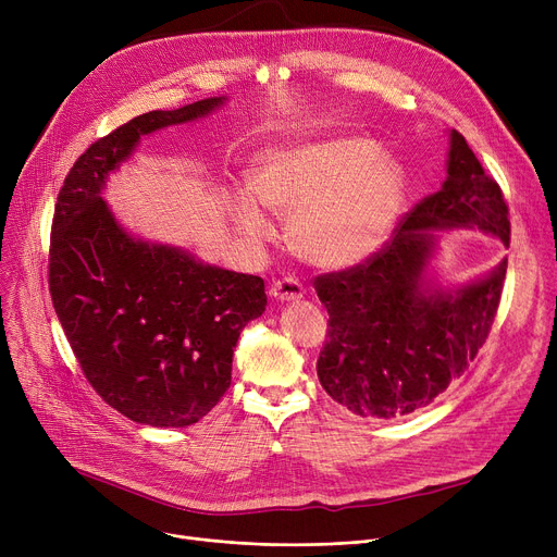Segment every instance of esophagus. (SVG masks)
Listing matches in <instances>:
<instances>
[{"mask_svg": "<svg viewBox=\"0 0 557 557\" xmlns=\"http://www.w3.org/2000/svg\"><path fill=\"white\" fill-rule=\"evenodd\" d=\"M271 296L280 302H294L305 296V286L296 277H284L271 284Z\"/></svg>", "mask_w": 557, "mask_h": 557, "instance_id": "esophagus-1", "label": "esophagus"}]
</instances>
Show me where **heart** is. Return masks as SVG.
<instances>
[{
  "mask_svg": "<svg viewBox=\"0 0 557 557\" xmlns=\"http://www.w3.org/2000/svg\"><path fill=\"white\" fill-rule=\"evenodd\" d=\"M250 187L263 208L292 216L288 239L305 261L345 269L384 242L401 205L404 173L370 139L320 137L263 153ZM256 201L250 194L234 198V223L255 242L271 239L273 223Z\"/></svg>",
  "mask_w": 557,
  "mask_h": 557,
  "instance_id": "heart-1",
  "label": "heart"
}]
</instances>
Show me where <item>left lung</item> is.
Here are the masks:
<instances>
[{"mask_svg": "<svg viewBox=\"0 0 557 557\" xmlns=\"http://www.w3.org/2000/svg\"><path fill=\"white\" fill-rule=\"evenodd\" d=\"M479 227L510 246L502 187L451 131L447 181L397 223V232L352 269L318 275L327 341L315 363L327 395L361 418H401L429 406L470 368L502 302L508 261L456 290L433 288V234Z\"/></svg>", "mask_w": 557, "mask_h": 557, "instance_id": "8db88e82", "label": "left lung"}]
</instances>
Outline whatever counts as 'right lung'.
<instances>
[{"mask_svg": "<svg viewBox=\"0 0 557 557\" xmlns=\"http://www.w3.org/2000/svg\"><path fill=\"white\" fill-rule=\"evenodd\" d=\"M202 99L144 112L97 139L58 191L49 294L72 352L99 397L133 422L189 426L230 388L242 330L267 309L263 280L133 239L101 189L141 135L205 116Z\"/></svg>", "mask_w": 557, "mask_h": 557, "instance_id": "add662e5", "label": "right lung"}]
</instances>
